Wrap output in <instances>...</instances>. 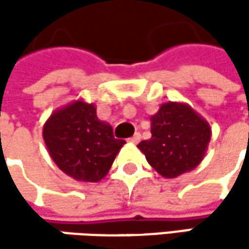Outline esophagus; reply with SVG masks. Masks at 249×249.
<instances>
[{"label":"esophagus","mask_w":249,"mask_h":249,"mask_svg":"<svg viewBox=\"0 0 249 249\" xmlns=\"http://www.w3.org/2000/svg\"><path fill=\"white\" fill-rule=\"evenodd\" d=\"M140 138H141V135H140L138 132H135L131 138H128V141L132 142V144H138V142H140Z\"/></svg>","instance_id":"1"}]
</instances>
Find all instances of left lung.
Returning <instances> with one entry per match:
<instances>
[{"label": "left lung", "instance_id": "left-lung-1", "mask_svg": "<svg viewBox=\"0 0 249 249\" xmlns=\"http://www.w3.org/2000/svg\"><path fill=\"white\" fill-rule=\"evenodd\" d=\"M151 138L138 148L148 164L166 178L196 169L205 159L212 129L209 123L184 102H166L150 118Z\"/></svg>", "mask_w": 249, "mask_h": 249}]
</instances>
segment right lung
I'll list each match as a JSON object with an SVG mask.
<instances>
[{"instance_id":"obj_1","label":"right lung","mask_w":249,"mask_h":249,"mask_svg":"<svg viewBox=\"0 0 249 249\" xmlns=\"http://www.w3.org/2000/svg\"><path fill=\"white\" fill-rule=\"evenodd\" d=\"M52 160L77 181H99L125 144L114 138L112 126L96 117L93 104L82 99L56 109L43 126Z\"/></svg>"}]
</instances>
